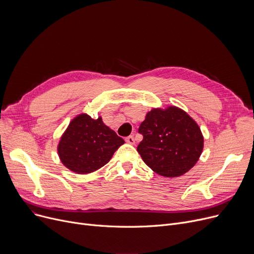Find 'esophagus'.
Returning <instances> with one entry per match:
<instances>
[{
  "label": "esophagus",
  "mask_w": 254,
  "mask_h": 254,
  "mask_svg": "<svg viewBox=\"0 0 254 254\" xmlns=\"http://www.w3.org/2000/svg\"><path fill=\"white\" fill-rule=\"evenodd\" d=\"M126 142L130 144V145H134L135 144V138L132 137V136H128V137L126 138Z\"/></svg>",
  "instance_id": "34e87169"
}]
</instances>
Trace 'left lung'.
<instances>
[{
  "mask_svg": "<svg viewBox=\"0 0 254 254\" xmlns=\"http://www.w3.org/2000/svg\"><path fill=\"white\" fill-rule=\"evenodd\" d=\"M138 131L143 140L137 150L144 163L165 177L185 174L203 151L201 129L188 113L177 107L151 110Z\"/></svg>",
  "mask_w": 254,
  "mask_h": 254,
  "instance_id": "8db88e82",
  "label": "left lung"
}]
</instances>
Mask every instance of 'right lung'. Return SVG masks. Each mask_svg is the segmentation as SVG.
Segmentation results:
<instances>
[{
  "label": "right lung",
  "instance_id": "right-lung-1",
  "mask_svg": "<svg viewBox=\"0 0 254 254\" xmlns=\"http://www.w3.org/2000/svg\"><path fill=\"white\" fill-rule=\"evenodd\" d=\"M124 143L101 117L92 119L87 114H80L65 129L58 151L66 168L78 174H87L108 163Z\"/></svg>",
  "mask_w": 254,
  "mask_h": 254
}]
</instances>
